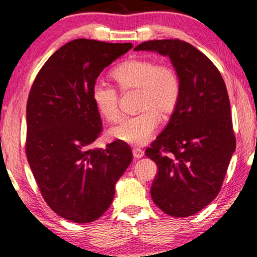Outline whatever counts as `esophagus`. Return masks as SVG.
<instances>
[{
	"label": "esophagus",
	"instance_id": "obj_1",
	"mask_svg": "<svg viewBox=\"0 0 257 257\" xmlns=\"http://www.w3.org/2000/svg\"><path fill=\"white\" fill-rule=\"evenodd\" d=\"M133 155H134V158H136V160H140V158L143 157V150L139 149V148H134L133 149Z\"/></svg>",
	"mask_w": 257,
	"mask_h": 257
}]
</instances>
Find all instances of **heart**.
<instances>
[{"label": "heart", "instance_id": "obj_1", "mask_svg": "<svg viewBox=\"0 0 257 257\" xmlns=\"http://www.w3.org/2000/svg\"><path fill=\"white\" fill-rule=\"evenodd\" d=\"M122 91H139L140 113L122 118L110 129L115 140L144 146L153 139L160 124L161 115L171 114L180 97V79L171 65L157 63L149 58H134L118 65L111 72ZM92 97L99 113L109 122L120 117V96L116 88L97 81L93 86Z\"/></svg>", "mask_w": 257, "mask_h": 257}]
</instances>
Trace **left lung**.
Listing matches in <instances>:
<instances>
[{"mask_svg": "<svg viewBox=\"0 0 257 257\" xmlns=\"http://www.w3.org/2000/svg\"><path fill=\"white\" fill-rule=\"evenodd\" d=\"M168 56L180 79L169 123L146 150L158 166L151 198L166 214H196L218 196L236 147L229 97L218 68L179 39L148 41L135 51Z\"/></svg>", "mask_w": 257, "mask_h": 257, "instance_id": "obj_1", "label": "left lung"}]
</instances>
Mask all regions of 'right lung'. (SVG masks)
Listing matches in <instances>:
<instances>
[{
    "mask_svg": "<svg viewBox=\"0 0 257 257\" xmlns=\"http://www.w3.org/2000/svg\"><path fill=\"white\" fill-rule=\"evenodd\" d=\"M132 48L74 39L46 60L29 93L28 162L46 204L72 222L95 221L107 211L115 184L133 161L121 141L92 148L102 132L93 86L104 67Z\"/></svg>",
    "mask_w": 257,
    "mask_h": 257,
    "instance_id": "obj_1",
    "label": "right lung"
}]
</instances>
